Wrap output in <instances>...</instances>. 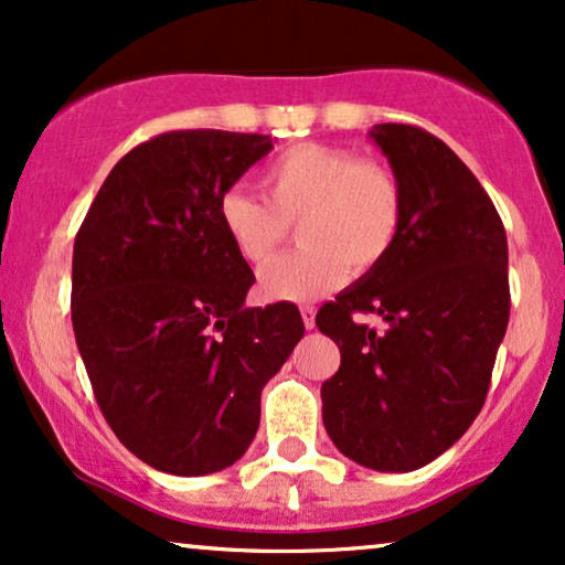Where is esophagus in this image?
I'll return each instance as SVG.
<instances>
[{
  "label": "esophagus",
  "mask_w": 565,
  "mask_h": 565,
  "mask_svg": "<svg viewBox=\"0 0 565 565\" xmlns=\"http://www.w3.org/2000/svg\"><path fill=\"white\" fill-rule=\"evenodd\" d=\"M299 312H302L305 328H307V330H312V328H315V307H310V305H305V307H299Z\"/></svg>",
  "instance_id": "1"
}]
</instances>
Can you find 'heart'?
<instances>
[{
    "label": "heart",
    "mask_w": 565,
    "mask_h": 565,
    "mask_svg": "<svg viewBox=\"0 0 565 565\" xmlns=\"http://www.w3.org/2000/svg\"><path fill=\"white\" fill-rule=\"evenodd\" d=\"M266 201L227 188L216 220L239 258L263 266L287 243L297 222L295 253L260 270L266 299L307 302L343 284L349 268L370 274L393 253L403 230L405 193L387 164L320 141H299L260 172Z\"/></svg>",
    "instance_id": "b5f03b06"
}]
</instances>
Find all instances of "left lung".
Wrapping results in <instances>:
<instances>
[{
	"instance_id": "obj_1",
	"label": "left lung",
	"mask_w": 565,
	"mask_h": 565,
	"mask_svg": "<svg viewBox=\"0 0 565 565\" xmlns=\"http://www.w3.org/2000/svg\"><path fill=\"white\" fill-rule=\"evenodd\" d=\"M401 178L405 216L377 268L318 312L341 349L322 382V424L349 460L418 470L447 452L483 408L509 326V247L483 185L418 126L370 131ZM374 311L380 331L352 320Z\"/></svg>"
}]
</instances>
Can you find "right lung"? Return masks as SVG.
Instances as JSON below:
<instances>
[{"mask_svg": "<svg viewBox=\"0 0 565 565\" xmlns=\"http://www.w3.org/2000/svg\"><path fill=\"white\" fill-rule=\"evenodd\" d=\"M274 149L263 134L168 131L120 157L74 239L72 326L120 445L170 476L235 465L260 393L305 335L295 305L245 307L255 276L220 195Z\"/></svg>", "mask_w": 565, "mask_h": 565, "instance_id": "obj_1", "label": "right lung"}]
</instances>
